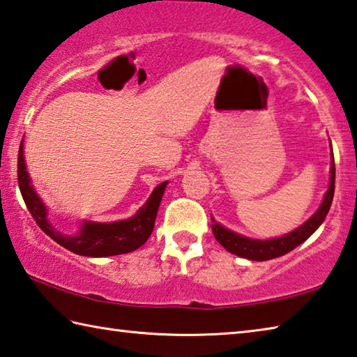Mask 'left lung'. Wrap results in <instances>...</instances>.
<instances>
[{
    "mask_svg": "<svg viewBox=\"0 0 357 357\" xmlns=\"http://www.w3.org/2000/svg\"><path fill=\"white\" fill-rule=\"evenodd\" d=\"M335 184V165H334V156L331 164V183H329V189L326 192L323 203L319 207L312 217H310L306 223L301 225L300 228L295 229L290 234H286L280 238H271V241H251L243 236H238L236 232L223 228L222 225H218L212 217V232L213 237L217 238V242L225 246L226 251L232 252L250 261H270V259L280 257L287 255L289 251L296 248L298 245H301L304 241L314 234L317 228L323 223V220L326 218L329 207H331L333 198H334V185Z\"/></svg>",
    "mask_w": 357,
    "mask_h": 357,
    "instance_id": "obj_1",
    "label": "left lung"
}]
</instances>
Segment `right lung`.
<instances>
[{"label":"right lung","instance_id":"obj_1","mask_svg":"<svg viewBox=\"0 0 357 357\" xmlns=\"http://www.w3.org/2000/svg\"><path fill=\"white\" fill-rule=\"evenodd\" d=\"M17 179L24 204L28 207L32 218L36 220L38 228L68 251L90 257L125 255V252L140 248L148 241V237L151 236L160 199L167 185V183L159 184L151 193V197L148 198L145 206L132 218L115 223L87 222L84 223L77 236H66L57 232L48 223L47 209H45L42 201L38 199L34 189L29 184V176L23 159V145H20V150H18Z\"/></svg>","mask_w":357,"mask_h":357}]
</instances>
